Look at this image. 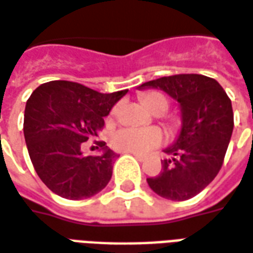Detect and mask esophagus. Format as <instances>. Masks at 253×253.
<instances>
[{
    "mask_svg": "<svg viewBox=\"0 0 253 253\" xmlns=\"http://www.w3.org/2000/svg\"><path fill=\"white\" fill-rule=\"evenodd\" d=\"M127 153V152H126ZM132 156L135 157V159H137V160H139V162H142V160H144L145 159V156H142V155H138V153H131Z\"/></svg>",
    "mask_w": 253,
    "mask_h": 253,
    "instance_id": "1",
    "label": "esophagus"
}]
</instances>
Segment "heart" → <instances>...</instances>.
I'll return each mask as SVG.
<instances>
[{"label": "heart", "instance_id": "b5f03b06", "mask_svg": "<svg viewBox=\"0 0 253 253\" xmlns=\"http://www.w3.org/2000/svg\"><path fill=\"white\" fill-rule=\"evenodd\" d=\"M142 102L146 108L153 114L162 115L169 109L167 97L159 91H149L142 96ZM118 114V108L111 111V116ZM164 134L159 127H125L111 135V145L116 151L127 152V153H138L145 155L152 149L163 144Z\"/></svg>", "mask_w": 253, "mask_h": 253}]
</instances>
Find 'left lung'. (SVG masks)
<instances>
[{"label": "left lung", "mask_w": 253, "mask_h": 253, "mask_svg": "<svg viewBox=\"0 0 253 253\" xmlns=\"http://www.w3.org/2000/svg\"><path fill=\"white\" fill-rule=\"evenodd\" d=\"M146 87L166 91L182 112L181 132L164 149L172 159L163 160L160 174L146 182L164 199L189 200L212 182L223 164L234 127L230 98L215 79L199 74L163 77L139 86Z\"/></svg>", "instance_id": "obj_1"}]
</instances>
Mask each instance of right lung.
Instances as JSON below:
<instances>
[{
	"instance_id": "add662e5",
	"label": "right lung",
	"mask_w": 253,
	"mask_h": 253,
	"mask_svg": "<svg viewBox=\"0 0 253 253\" xmlns=\"http://www.w3.org/2000/svg\"><path fill=\"white\" fill-rule=\"evenodd\" d=\"M127 90L98 93L70 81H52L33 91L24 111V138L41 181L60 197L89 199L108 185L118 155L101 148L98 156H86V141L98 137L104 118Z\"/></svg>"
}]
</instances>
